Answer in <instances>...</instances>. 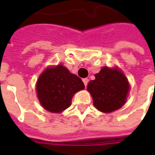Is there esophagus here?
Here are the masks:
<instances>
[{
  "mask_svg": "<svg viewBox=\"0 0 155 155\" xmlns=\"http://www.w3.org/2000/svg\"><path fill=\"white\" fill-rule=\"evenodd\" d=\"M83 82H84V85H85V87H86L87 84V83H88V79H87V78L83 79Z\"/></svg>",
  "mask_w": 155,
  "mask_h": 155,
  "instance_id": "34e87169",
  "label": "esophagus"
}]
</instances>
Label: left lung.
Masks as SVG:
<instances>
[{"mask_svg":"<svg viewBox=\"0 0 155 155\" xmlns=\"http://www.w3.org/2000/svg\"><path fill=\"white\" fill-rule=\"evenodd\" d=\"M95 77L87 87L95 107L103 113H111L121 108L130 91V84L122 71L117 68L104 67Z\"/></svg>","mask_w":155,"mask_h":155,"instance_id":"obj_1","label":"left lung"}]
</instances>
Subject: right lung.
<instances>
[{"instance_id":"right-lung-1","label":"right lung","mask_w":155,"mask_h":155,"mask_svg":"<svg viewBox=\"0 0 155 155\" xmlns=\"http://www.w3.org/2000/svg\"><path fill=\"white\" fill-rule=\"evenodd\" d=\"M84 88L82 80L63 65L47 68L36 84L40 104L51 113H61L70 107L73 96Z\"/></svg>"}]
</instances>
